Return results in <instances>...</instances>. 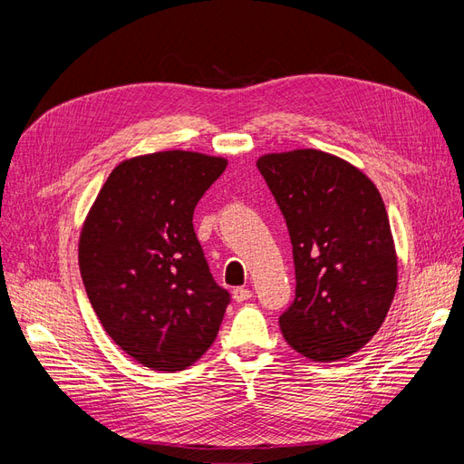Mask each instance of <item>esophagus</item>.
I'll return each instance as SVG.
<instances>
[{"instance_id": "34e87169", "label": "esophagus", "mask_w": 464, "mask_h": 464, "mask_svg": "<svg viewBox=\"0 0 464 464\" xmlns=\"http://www.w3.org/2000/svg\"><path fill=\"white\" fill-rule=\"evenodd\" d=\"M232 296H234V300H236L237 304H242V302H246V300H249L251 296H254V292H251L249 288H244V286H240V288H234Z\"/></svg>"}]
</instances>
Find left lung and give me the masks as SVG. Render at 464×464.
<instances>
[{
	"label": "left lung",
	"instance_id": "left-lung-1",
	"mask_svg": "<svg viewBox=\"0 0 464 464\" xmlns=\"http://www.w3.org/2000/svg\"><path fill=\"white\" fill-rule=\"evenodd\" d=\"M257 168L286 220L296 271L280 331L315 362L354 354L382 327L397 288L382 195L358 168L315 149L265 154Z\"/></svg>",
	"mask_w": 464,
	"mask_h": 464
}]
</instances>
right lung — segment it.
<instances>
[{"instance_id": "right-lung-1", "label": "right lung", "mask_w": 464, "mask_h": 464, "mask_svg": "<svg viewBox=\"0 0 464 464\" xmlns=\"http://www.w3.org/2000/svg\"><path fill=\"white\" fill-rule=\"evenodd\" d=\"M227 160L162 150L118 164L81 232L89 302L125 354L186 370L215 343L230 292L215 283L193 230L195 205Z\"/></svg>"}]
</instances>
